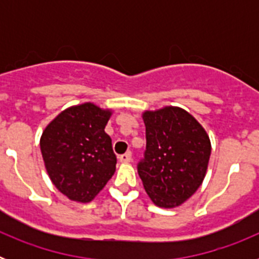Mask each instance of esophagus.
I'll list each match as a JSON object with an SVG mask.
<instances>
[{"instance_id": "34e87169", "label": "esophagus", "mask_w": 259, "mask_h": 259, "mask_svg": "<svg viewBox=\"0 0 259 259\" xmlns=\"http://www.w3.org/2000/svg\"><path fill=\"white\" fill-rule=\"evenodd\" d=\"M131 159H132L131 152H127L124 153V154L119 155V161L122 162V163H128V162H131Z\"/></svg>"}]
</instances>
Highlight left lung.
Masks as SVG:
<instances>
[{"label": "left lung", "instance_id": "obj_1", "mask_svg": "<svg viewBox=\"0 0 259 259\" xmlns=\"http://www.w3.org/2000/svg\"><path fill=\"white\" fill-rule=\"evenodd\" d=\"M146 149L137 172L150 200L159 207L182 205L206 175L211 144L189 113L166 106L143 114Z\"/></svg>", "mask_w": 259, "mask_h": 259}]
</instances>
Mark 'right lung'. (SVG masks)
I'll return each mask as SVG.
<instances>
[{
    "label": "right lung",
    "mask_w": 259,
    "mask_h": 259,
    "mask_svg": "<svg viewBox=\"0 0 259 259\" xmlns=\"http://www.w3.org/2000/svg\"><path fill=\"white\" fill-rule=\"evenodd\" d=\"M110 115L85 102L63 110L42 132L41 154L50 180L70 200L92 201L115 172L116 157L105 132Z\"/></svg>",
    "instance_id": "add662e5"
}]
</instances>
